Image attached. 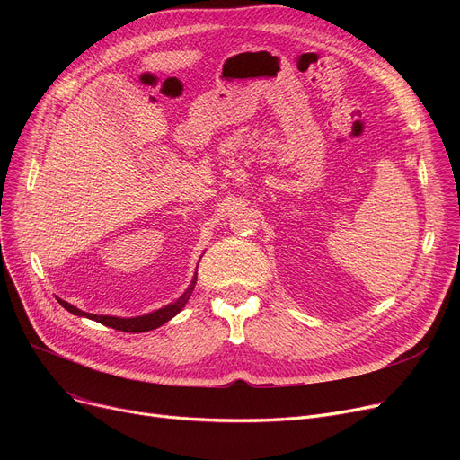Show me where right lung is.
Returning <instances> with one entry per match:
<instances>
[{"mask_svg": "<svg viewBox=\"0 0 460 460\" xmlns=\"http://www.w3.org/2000/svg\"><path fill=\"white\" fill-rule=\"evenodd\" d=\"M196 281H198V276H193V281H191V285L188 287V291H186L177 302L169 304V305H165V307H162V309H158V311H153V313H149V315L134 317V319H119V317H108V315H106V317H104V315H93V313H85V311H82V309H78V307H75V305L66 304L65 300H59V304H61L66 311L75 313V315H78V317H87V319H91V321H96V323H101V324H104V326H108V328H113V330L128 332V333H139V332L155 330V328L162 326L164 323H167L169 319H173V317L177 315V313L184 307V304L188 302V298L191 296V291H193V287H196Z\"/></svg>", "mask_w": 460, "mask_h": 460, "instance_id": "right-lung-1", "label": "right lung"}]
</instances>
